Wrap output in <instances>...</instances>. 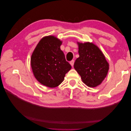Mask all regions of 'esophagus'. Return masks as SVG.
Returning a JSON list of instances; mask_svg holds the SVG:
<instances>
[{"instance_id": "obj_1", "label": "esophagus", "mask_w": 131, "mask_h": 131, "mask_svg": "<svg viewBox=\"0 0 131 131\" xmlns=\"http://www.w3.org/2000/svg\"><path fill=\"white\" fill-rule=\"evenodd\" d=\"M74 60H72V61H71L70 62V64L72 67H73V66H74Z\"/></svg>"}]
</instances>
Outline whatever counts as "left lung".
<instances>
[{
  "mask_svg": "<svg viewBox=\"0 0 131 131\" xmlns=\"http://www.w3.org/2000/svg\"><path fill=\"white\" fill-rule=\"evenodd\" d=\"M79 57L74 68L80 75L83 82L90 88L100 85L106 77L109 63L98 47L92 42H78Z\"/></svg>",
  "mask_w": 131,
  "mask_h": 131,
  "instance_id": "left-lung-1",
  "label": "left lung"
}]
</instances>
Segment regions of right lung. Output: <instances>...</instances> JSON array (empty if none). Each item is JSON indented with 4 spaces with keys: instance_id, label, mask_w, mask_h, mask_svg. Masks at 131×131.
Listing matches in <instances>:
<instances>
[{
    "instance_id": "right-lung-1",
    "label": "right lung",
    "mask_w": 131,
    "mask_h": 131,
    "mask_svg": "<svg viewBox=\"0 0 131 131\" xmlns=\"http://www.w3.org/2000/svg\"><path fill=\"white\" fill-rule=\"evenodd\" d=\"M62 41L52 35L42 38L30 58L35 78L42 85L53 88L64 80L66 74L72 68L61 50Z\"/></svg>"
}]
</instances>
